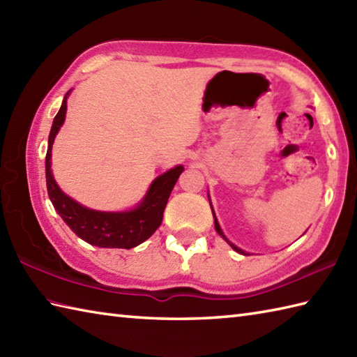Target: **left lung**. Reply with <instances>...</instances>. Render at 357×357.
Segmentation results:
<instances>
[{
  "mask_svg": "<svg viewBox=\"0 0 357 357\" xmlns=\"http://www.w3.org/2000/svg\"><path fill=\"white\" fill-rule=\"evenodd\" d=\"M211 211H213V208H211ZM213 218H215V229H216V231H218L219 234H221V236H222V238H224V239L227 241V238H225V236H224V234H222V230H221V227H219V224H218V219H216L215 213H213ZM227 242H229V241H227ZM229 244L231 245V248L234 250V252H238V253H242V255H247L245 252H242V250H241V248H238L236 245H233V244H231V242H229Z\"/></svg>",
  "mask_w": 357,
  "mask_h": 357,
  "instance_id": "obj_1",
  "label": "left lung"
}]
</instances>
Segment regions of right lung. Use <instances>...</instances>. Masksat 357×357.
<instances>
[{
	"instance_id": "add662e5",
	"label": "right lung",
	"mask_w": 357,
	"mask_h": 357,
	"mask_svg": "<svg viewBox=\"0 0 357 357\" xmlns=\"http://www.w3.org/2000/svg\"><path fill=\"white\" fill-rule=\"evenodd\" d=\"M69 95V93H67ZM67 110V96L64 98L61 109L53 119L49 135V147L45 155V181H47V193L64 222L70 227L78 236L89 244L104 248H133L141 242L149 239L162 222L164 208L174 184L183 173L184 167L178 165L158 176L150 185L146 198L138 207L124 211V213H105L82 207L77 201L66 196L53 179L50 170L52 144L63 126Z\"/></svg>"
}]
</instances>
